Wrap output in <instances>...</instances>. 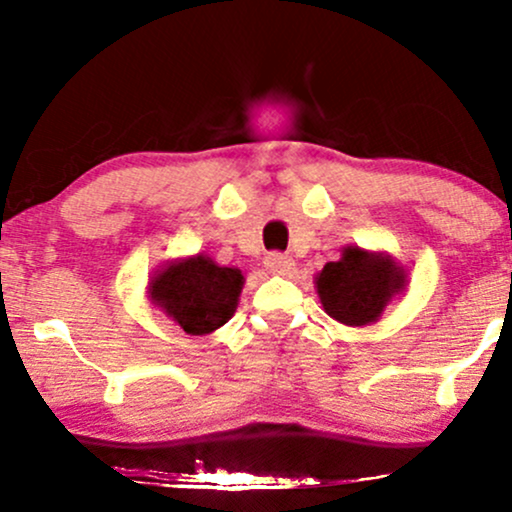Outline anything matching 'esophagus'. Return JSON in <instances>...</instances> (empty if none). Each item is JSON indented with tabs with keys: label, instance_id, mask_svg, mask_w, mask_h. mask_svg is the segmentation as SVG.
Instances as JSON below:
<instances>
[{
	"label": "esophagus",
	"instance_id": "esophagus-1",
	"mask_svg": "<svg viewBox=\"0 0 512 512\" xmlns=\"http://www.w3.org/2000/svg\"><path fill=\"white\" fill-rule=\"evenodd\" d=\"M267 269L276 276H289L296 269V262L289 255H281V252H272L267 255Z\"/></svg>",
	"mask_w": 512,
	"mask_h": 512
}]
</instances>
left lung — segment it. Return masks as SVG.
<instances>
[{
  "label": "left lung",
  "mask_w": 512,
  "mask_h": 512,
  "mask_svg": "<svg viewBox=\"0 0 512 512\" xmlns=\"http://www.w3.org/2000/svg\"><path fill=\"white\" fill-rule=\"evenodd\" d=\"M407 289V272L395 257L361 245H346L337 262L315 274L322 310L349 327L373 325Z\"/></svg>",
  "instance_id": "obj_1"
}]
</instances>
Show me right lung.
<instances>
[{"instance_id": "1", "label": "right lung", "mask_w": 512, "mask_h": 512, "mask_svg": "<svg viewBox=\"0 0 512 512\" xmlns=\"http://www.w3.org/2000/svg\"><path fill=\"white\" fill-rule=\"evenodd\" d=\"M245 276L204 252L163 264L149 279V301L187 334H211L236 315Z\"/></svg>"}]
</instances>
